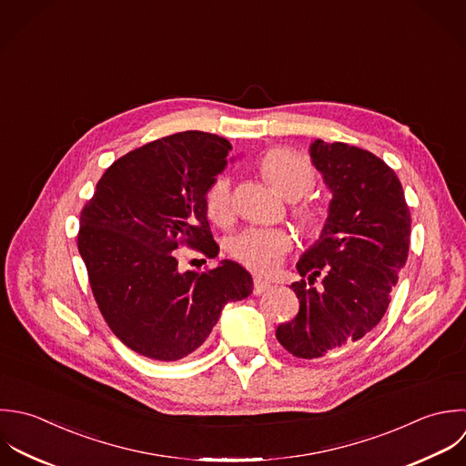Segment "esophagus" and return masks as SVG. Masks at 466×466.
Returning a JSON list of instances; mask_svg holds the SVG:
<instances>
[{
	"mask_svg": "<svg viewBox=\"0 0 466 466\" xmlns=\"http://www.w3.org/2000/svg\"><path fill=\"white\" fill-rule=\"evenodd\" d=\"M268 289H270V283H268V281H265V279H261V278H256V279H254V287H252L254 296H259V294H263V292L268 290Z\"/></svg>",
	"mask_w": 466,
	"mask_h": 466,
	"instance_id": "esophagus-1",
	"label": "esophagus"
}]
</instances>
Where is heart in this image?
<instances>
[{
	"label": "heart",
	"mask_w": 466,
	"mask_h": 466,
	"mask_svg": "<svg viewBox=\"0 0 466 466\" xmlns=\"http://www.w3.org/2000/svg\"><path fill=\"white\" fill-rule=\"evenodd\" d=\"M259 172L265 181L283 198L299 199L309 194L316 183V172L310 161L290 150L276 148L259 159ZM205 210L212 223L227 225L232 219V190L225 177L216 179L205 194ZM294 216L301 230L318 236L325 225V212L314 205H299ZM292 248V236L283 228H247L232 238L228 252L236 261L259 276L274 274Z\"/></svg>",
	"instance_id": "1"
}]
</instances>
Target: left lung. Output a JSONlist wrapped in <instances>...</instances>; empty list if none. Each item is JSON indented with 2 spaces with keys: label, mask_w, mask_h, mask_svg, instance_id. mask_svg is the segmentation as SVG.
Instances as JSON below:
<instances>
[{
  "label": "left lung",
  "mask_w": 466,
  "mask_h": 466,
  "mask_svg": "<svg viewBox=\"0 0 466 466\" xmlns=\"http://www.w3.org/2000/svg\"><path fill=\"white\" fill-rule=\"evenodd\" d=\"M310 157L332 190L319 239L301 256L292 283L298 316L276 338L292 356L325 358L358 343L385 316L410 245V210L396 172L347 143L310 145ZM323 275L322 290L313 283Z\"/></svg>",
  "instance_id": "1"
}]
</instances>
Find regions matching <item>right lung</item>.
I'll return each instance as SVG.
<instances>
[{"label":"right lung","mask_w":466,"mask_h":466,"mask_svg":"<svg viewBox=\"0 0 466 466\" xmlns=\"http://www.w3.org/2000/svg\"><path fill=\"white\" fill-rule=\"evenodd\" d=\"M230 143L187 130L116 159L79 216L77 250L97 309L130 350L177 361L212 332L223 307L252 294L234 261L177 270L181 247L216 258L205 194L227 165Z\"/></svg>","instance_id":"obj_1"}]
</instances>
